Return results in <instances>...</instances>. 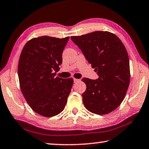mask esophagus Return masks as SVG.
<instances>
[{
  "instance_id": "34e87169",
  "label": "esophagus",
  "mask_w": 149,
  "mask_h": 149,
  "mask_svg": "<svg viewBox=\"0 0 149 149\" xmlns=\"http://www.w3.org/2000/svg\"><path fill=\"white\" fill-rule=\"evenodd\" d=\"M74 83H77L78 81H79V79H75V78H74Z\"/></svg>"
}]
</instances>
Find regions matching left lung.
Instances as JSON below:
<instances>
[{
  "instance_id": "left-lung-1",
  "label": "left lung",
  "mask_w": 149,
  "mask_h": 149,
  "mask_svg": "<svg viewBox=\"0 0 149 149\" xmlns=\"http://www.w3.org/2000/svg\"><path fill=\"white\" fill-rule=\"evenodd\" d=\"M99 75L84 77L86 91L82 94L85 107L96 114H107L120 105L130 85V60L125 47L116 35L95 31L71 37Z\"/></svg>"
}]
</instances>
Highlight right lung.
I'll return each instance as SVG.
<instances>
[{
  "mask_svg": "<svg viewBox=\"0 0 149 149\" xmlns=\"http://www.w3.org/2000/svg\"><path fill=\"white\" fill-rule=\"evenodd\" d=\"M42 36L25 45L18 63L21 91L32 110L52 117L64 109L74 80L56 77L62 52L69 40Z\"/></svg>",
  "mask_w": 149,
  "mask_h": 149,
  "instance_id": "1",
  "label": "right lung"
}]
</instances>
